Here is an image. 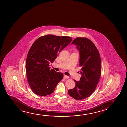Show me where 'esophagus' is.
Instances as JSON below:
<instances>
[{
  "instance_id": "1",
  "label": "esophagus",
  "mask_w": 127,
  "mask_h": 127,
  "mask_svg": "<svg viewBox=\"0 0 127 127\" xmlns=\"http://www.w3.org/2000/svg\"><path fill=\"white\" fill-rule=\"evenodd\" d=\"M69 78V77L68 76H67V75H64V79H67V78Z\"/></svg>"
}]
</instances>
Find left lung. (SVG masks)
Returning a JSON list of instances; mask_svg holds the SVG:
<instances>
[{"mask_svg": "<svg viewBox=\"0 0 127 127\" xmlns=\"http://www.w3.org/2000/svg\"><path fill=\"white\" fill-rule=\"evenodd\" d=\"M79 52V65L82 66L80 81L75 82V86L68 91L76 100L85 99L91 95L97 86L101 72V63L99 52L91 40L78 37L73 40Z\"/></svg>", "mask_w": 127, "mask_h": 127, "instance_id": "left-lung-1", "label": "left lung"}]
</instances>
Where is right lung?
Instances as JSON below:
<instances>
[{
	"label": "right lung",
	"mask_w": 127,
	"mask_h": 127,
	"mask_svg": "<svg viewBox=\"0 0 127 127\" xmlns=\"http://www.w3.org/2000/svg\"><path fill=\"white\" fill-rule=\"evenodd\" d=\"M72 41L70 37L46 35L32 45L26 58V70L28 83L35 94L45 96L54 92L64 75L50 69L58 53Z\"/></svg>",
	"instance_id": "right-lung-1"
}]
</instances>
